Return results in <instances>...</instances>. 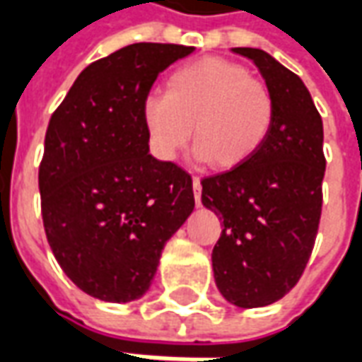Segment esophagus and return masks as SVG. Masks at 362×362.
<instances>
[{"label": "esophagus", "mask_w": 362, "mask_h": 362, "mask_svg": "<svg viewBox=\"0 0 362 362\" xmlns=\"http://www.w3.org/2000/svg\"><path fill=\"white\" fill-rule=\"evenodd\" d=\"M192 186H194V197H196V204L202 205V182H199V176H194V178H192Z\"/></svg>", "instance_id": "34e87169"}]
</instances>
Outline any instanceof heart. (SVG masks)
<instances>
[{
  "label": "heart",
  "mask_w": 362,
  "mask_h": 362,
  "mask_svg": "<svg viewBox=\"0 0 362 362\" xmlns=\"http://www.w3.org/2000/svg\"><path fill=\"white\" fill-rule=\"evenodd\" d=\"M277 103L272 89L236 62L202 58L166 79L165 95L143 103L151 147L173 160L192 137L197 157L219 168H235L254 157L272 134Z\"/></svg>",
  "instance_id": "obj_1"
}]
</instances>
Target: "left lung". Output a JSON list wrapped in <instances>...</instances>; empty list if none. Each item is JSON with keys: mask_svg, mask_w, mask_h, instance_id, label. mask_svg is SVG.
<instances>
[{"mask_svg": "<svg viewBox=\"0 0 362 362\" xmlns=\"http://www.w3.org/2000/svg\"><path fill=\"white\" fill-rule=\"evenodd\" d=\"M250 58L272 89V134L243 165L202 178V202L223 219L211 262L228 303L258 308L295 287L310 259L322 215L324 127L300 77L258 48Z\"/></svg>", "mask_w": 362, "mask_h": 362, "instance_id": "1", "label": "left lung"}]
</instances>
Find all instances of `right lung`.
<instances>
[{
	"label": "right lung",
	"mask_w": 362,
	"mask_h": 362,
	"mask_svg": "<svg viewBox=\"0 0 362 362\" xmlns=\"http://www.w3.org/2000/svg\"><path fill=\"white\" fill-rule=\"evenodd\" d=\"M192 52L129 44L85 67L52 114L38 168L44 230L64 273L98 300L139 298L194 211L192 176L151 155L143 122L158 74Z\"/></svg>",
	"instance_id": "right-lung-1"
}]
</instances>
